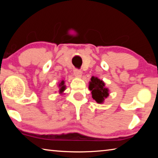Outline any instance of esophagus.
I'll return each instance as SVG.
<instances>
[{
  "instance_id": "obj_1",
  "label": "esophagus",
  "mask_w": 158,
  "mask_h": 158,
  "mask_svg": "<svg viewBox=\"0 0 158 158\" xmlns=\"http://www.w3.org/2000/svg\"><path fill=\"white\" fill-rule=\"evenodd\" d=\"M74 75L77 77H81L82 74V72L79 69H74Z\"/></svg>"
}]
</instances>
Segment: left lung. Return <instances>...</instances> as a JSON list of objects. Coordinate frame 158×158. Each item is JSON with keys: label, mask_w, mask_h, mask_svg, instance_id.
Listing matches in <instances>:
<instances>
[{"label": "left lung", "mask_w": 158, "mask_h": 158, "mask_svg": "<svg viewBox=\"0 0 158 158\" xmlns=\"http://www.w3.org/2000/svg\"><path fill=\"white\" fill-rule=\"evenodd\" d=\"M89 84V89L91 90L93 100L99 104L102 103L105 99L109 95V90L105 88V83L98 77H92Z\"/></svg>", "instance_id": "obj_1"}]
</instances>
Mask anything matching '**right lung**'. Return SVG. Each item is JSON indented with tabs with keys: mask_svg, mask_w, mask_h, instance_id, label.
I'll list each match as a JSON object with an SVG mask.
<instances>
[{
	"mask_svg": "<svg viewBox=\"0 0 158 158\" xmlns=\"http://www.w3.org/2000/svg\"><path fill=\"white\" fill-rule=\"evenodd\" d=\"M59 86H60V90H59V92L60 93H62L63 91H64V90H65V85H64V81H63V80L62 81H61V83L59 84Z\"/></svg>",
	"mask_w": 158,
	"mask_h": 158,
	"instance_id": "right-lung-1",
	"label": "right lung"
}]
</instances>
